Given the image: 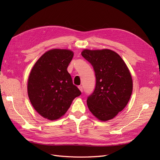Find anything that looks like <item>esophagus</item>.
<instances>
[{
  "instance_id": "obj_1",
  "label": "esophagus",
  "mask_w": 160,
  "mask_h": 160,
  "mask_svg": "<svg viewBox=\"0 0 160 160\" xmlns=\"http://www.w3.org/2000/svg\"><path fill=\"white\" fill-rule=\"evenodd\" d=\"M78 88L79 89V90H80L81 92L83 91V88H82V86H79V87H78Z\"/></svg>"
}]
</instances>
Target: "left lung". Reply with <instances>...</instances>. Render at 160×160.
<instances>
[{"label":"left lung","mask_w":160,"mask_h":160,"mask_svg":"<svg viewBox=\"0 0 160 160\" xmlns=\"http://www.w3.org/2000/svg\"><path fill=\"white\" fill-rule=\"evenodd\" d=\"M93 66L96 85L87 104L95 118L110 120L128 103L132 93L133 81L126 64L117 52L109 49L89 50L81 52Z\"/></svg>","instance_id":"1"}]
</instances>
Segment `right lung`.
Wrapping results in <instances>:
<instances>
[{
    "instance_id": "add662e5",
    "label": "right lung",
    "mask_w": 160,
    "mask_h": 160,
    "mask_svg": "<svg viewBox=\"0 0 160 160\" xmlns=\"http://www.w3.org/2000/svg\"><path fill=\"white\" fill-rule=\"evenodd\" d=\"M73 52L51 49L44 53L30 72L27 91L31 103L42 117L55 120L63 115L72 100L81 94L67 69Z\"/></svg>"
}]
</instances>
